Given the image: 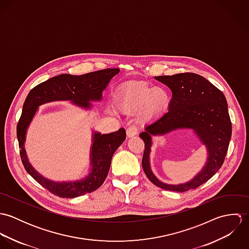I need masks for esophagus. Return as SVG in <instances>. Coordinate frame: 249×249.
I'll return each mask as SVG.
<instances>
[{
	"instance_id": "obj_1",
	"label": "esophagus",
	"mask_w": 249,
	"mask_h": 249,
	"mask_svg": "<svg viewBox=\"0 0 249 249\" xmlns=\"http://www.w3.org/2000/svg\"><path fill=\"white\" fill-rule=\"evenodd\" d=\"M137 132H138V128L136 126H134V125H130L126 129V136L128 138H132V137H134L137 134Z\"/></svg>"
}]
</instances>
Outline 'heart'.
I'll return each instance as SVG.
<instances>
[{"instance_id":"obj_1","label":"heart","mask_w":249,"mask_h":249,"mask_svg":"<svg viewBox=\"0 0 249 249\" xmlns=\"http://www.w3.org/2000/svg\"><path fill=\"white\" fill-rule=\"evenodd\" d=\"M170 101L166 90L151 87L145 82H130L121 87L116 104L126 114H136L142 122H147L162 112Z\"/></svg>"}]
</instances>
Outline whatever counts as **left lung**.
<instances>
[{
  "label": "left lung",
  "mask_w": 249,
  "mask_h": 249,
  "mask_svg": "<svg viewBox=\"0 0 249 249\" xmlns=\"http://www.w3.org/2000/svg\"><path fill=\"white\" fill-rule=\"evenodd\" d=\"M155 78L166 84L173 93L169 111L145 126L140 138L144 142L142 167L145 176L157 187L187 192L196 189L221 168L231 139L232 124L223 93L205 77L194 72L159 75ZM192 128L207 145L209 157L204 169L192 180L172 185L159 181L152 174L149 153L152 136L163 135L173 130Z\"/></svg>",
  "instance_id": "8db88e82"
}]
</instances>
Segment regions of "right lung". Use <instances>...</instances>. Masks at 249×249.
I'll list each match as a JSON object with an SVG mask.
<instances>
[{"instance_id": "obj_1", "label": "right lung", "mask_w": 249, "mask_h": 249, "mask_svg": "<svg viewBox=\"0 0 249 249\" xmlns=\"http://www.w3.org/2000/svg\"><path fill=\"white\" fill-rule=\"evenodd\" d=\"M119 71L120 69L117 68H108L80 75L62 73L38 84L29 93L17 124L20 156L28 174L52 194L59 197L72 198L99 189L108 175L114 152L125 140L126 134L124 128L108 134L95 132L90 158L92 171L88 177L71 182L51 181L40 176L32 167L24 147L26 132L36 115L37 107L54 101H71L78 107L91 108L89 102L102 100L103 91L107 88L110 79Z\"/></svg>"}]
</instances>
